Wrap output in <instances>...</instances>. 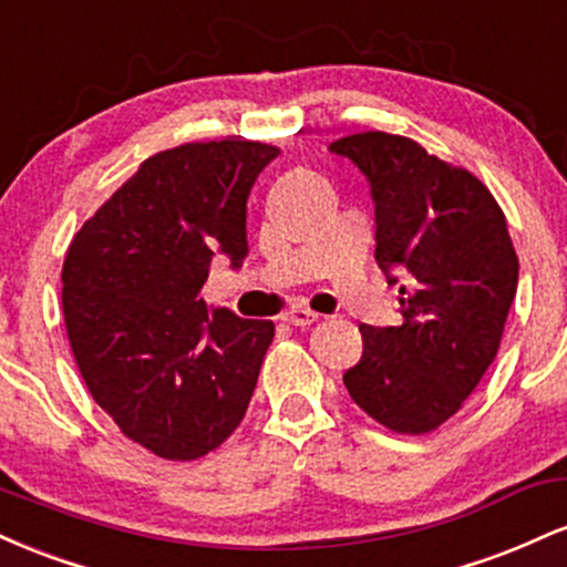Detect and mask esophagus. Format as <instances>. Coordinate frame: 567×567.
<instances>
[{
	"label": "esophagus",
	"mask_w": 567,
	"mask_h": 567,
	"mask_svg": "<svg viewBox=\"0 0 567 567\" xmlns=\"http://www.w3.org/2000/svg\"><path fill=\"white\" fill-rule=\"evenodd\" d=\"M317 320H320V315L311 309H306V306H296V309L285 311L282 315V322L296 324V328H309V324H315Z\"/></svg>",
	"instance_id": "1"
}]
</instances>
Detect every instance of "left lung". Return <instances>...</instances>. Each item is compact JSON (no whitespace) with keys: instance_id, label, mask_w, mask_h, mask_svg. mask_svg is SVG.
Returning a JSON list of instances; mask_svg holds the SVG:
<instances>
[{"instance_id":"obj_1","label":"left lung","mask_w":567,"mask_h":567,"mask_svg":"<svg viewBox=\"0 0 567 567\" xmlns=\"http://www.w3.org/2000/svg\"><path fill=\"white\" fill-rule=\"evenodd\" d=\"M365 173L375 202V261L396 282L400 328L360 324L362 357L343 373L351 400L396 434L445 424L496 360L517 292L506 216L477 175L405 135L330 143Z\"/></svg>"}]
</instances>
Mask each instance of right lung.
<instances>
[{
	"mask_svg": "<svg viewBox=\"0 0 567 567\" xmlns=\"http://www.w3.org/2000/svg\"><path fill=\"white\" fill-rule=\"evenodd\" d=\"M279 154L258 141L184 143L84 220L63 261V320L93 400L167 461L216 451L243 424L275 322L199 298L216 252L247 256V197Z\"/></svg>",
	"mask_w": 567,
	"mask_h": 567,
	"instance_id": "add662e5",
	"label": "right lung"
}]
</instances>
